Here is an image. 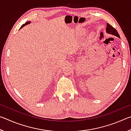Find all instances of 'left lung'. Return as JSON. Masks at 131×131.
<instances>
[{
    "mask_svg": "<svg viewBox=\"0 0 131 131\" xmlns=\"http://www.w3.org/2000/svg\"><path fill=\"white\" fill-rule=\"evenodd\" d=\"M106 33H107V34L114 35V36L118 37V38H120L118 32H117V31L112 26H111L110 24H107V25H106Z\"/></svg>",
    "mask_w": 131,
    "mask_h": 131,
    "instance_id": "1",
    "label": "left lung"
}]
</instances>
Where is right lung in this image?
Listing matches in <instances>:
<instances>
[{"mask_svg": "<svg viewBox=\"0 0 131 131\" xmlns=\"http://www.w3.org/2000/svg\"><path fill=\"white\" fill-rule=\"evenodd\" d=\"M30 23H31V22H30V21H28V22H26V23H25V24H23V25L21 26V27L20 28V29H21L22 28H23L24 26H25V25H28V24H30Z\"/></svg>", "mask_w": 131, "mask_h": 131, "instance_id": "obj_1", "label": "right lung"}]
</instances>
